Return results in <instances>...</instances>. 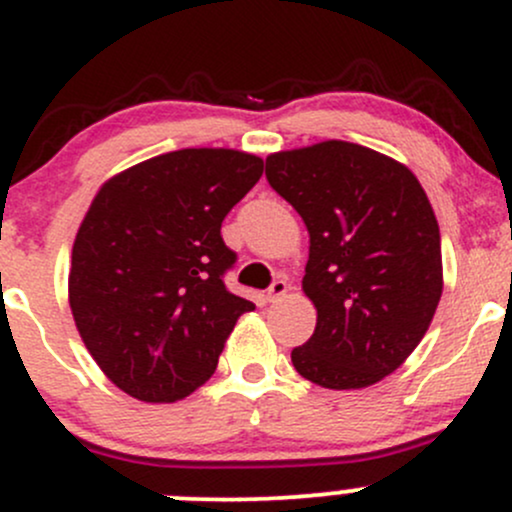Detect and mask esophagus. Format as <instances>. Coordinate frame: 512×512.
Instances as JSON below:
<instances>
[{
  "label": "esophagus",
  "mask_w": 512,
  "mask_h": 512,
  "mask_svg": "<svg viewBox=\"0 0 512 512\" xmlns=\"http://www.w3.org/2000/svg\"><path fill=\"white\" fill-rule=\"evenodd\" d=\"M289 292V284L287 279H274L272 287L267 289V301H279L284 297V294Z\"/></svg>",
  "instance_id": "1"
}]
</instances>
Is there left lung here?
Here are the masks:
<instances>
[{"label": "left lung", "mask_w": 512, "mask_h": 512, "mask_svg": "<svg viewBox=\"0 0 512 512\" xmlns=\"http://www.w3.org/2000/svg\"><path fill=\"white\" fill-rule=\"evenodd\" d=\"M265 174L309 230L316 328L294 368L328 390L375 385L419 346L444 289L427 193L405 164L341 139L270 154Z\"/></svg>", "instance_id": "1"}]
</instances>
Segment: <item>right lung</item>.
Here are the masks:
<instances>
[{
    "mask_svg": "<svg viewBox=\"0 0 512 512\" xmlns=\"http://www.w3.org/2000/svg\"><path fill=\"white\" fill-rule=\"evenodd\" d=\"M260 176L255 154L179 149L129 166L93 198L73 242L68 301L85 348L127 395H191L255 309L223 284L238 255L220 225Z\"/></svg>",
    "mask_w": 512,
    "mask_h": 512,
    "instance_id": "obj_1",
    "label": "right lung"
}]
</instances>
